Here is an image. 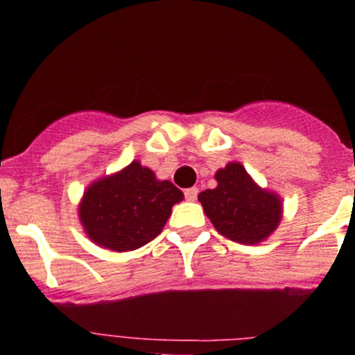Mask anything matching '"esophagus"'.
Masks as SVG:
<instances>
[{
	"instance_id": "obj_1",
	"label": "esophagus",
	"mask_w": 355,
	"mask_h": 355,
	"mask_svg": "<svg viewBox=\"0 0 355 355\" xmlns=\"http://www.w3.org/2000/svg\"><path fill=\"white\" fill-rule=\"evenodd\" d=\"M198 193H200V191H198V187H189V189H185L184 191V194H185V200L187 201H194L198 198Z\"/></svg>"
}]
</instances>
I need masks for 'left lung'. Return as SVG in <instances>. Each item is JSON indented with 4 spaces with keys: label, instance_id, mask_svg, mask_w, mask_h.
<instances>
[{
    "label": "left lung",
    "instance_id": "obj_1",
    "mask_svg": "<svg viewBox=\"0 0 355 355\" xmlns=\"http://www.w3.org/2000/svg\"><path fill=\"white\" fill-rule=\"evenodd\" d=\"M215 178L217 187L203 191L198 200L223 236L254 245L277 230L282 217L280 200L257 187L240 162H230Z\"/></svg>",
    "mask_w": 355,
    "mask_h": 355
}]
</instances>
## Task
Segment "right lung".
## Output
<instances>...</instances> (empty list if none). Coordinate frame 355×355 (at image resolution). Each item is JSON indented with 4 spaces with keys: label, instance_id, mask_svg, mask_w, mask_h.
Instances as JSON below:
<instances>
[{
    "label": "right lung",
    "instance_id": "obj_1",
    "mask_svg": "<svg viewBox=\"0 0 355 355\" xmlns=\"http://www.w3.org/2000/svg\"><path fill=\"white\" fill-rule=\"evenodd\" d=\"M184 194L171 182L155 178L138 161L85 191L80 220L94 243L117 252L135 250L162 231L171 207Z\"/></svg>",
    "mask_w": 355,
    "mask_h": 355
}]
</instances>
